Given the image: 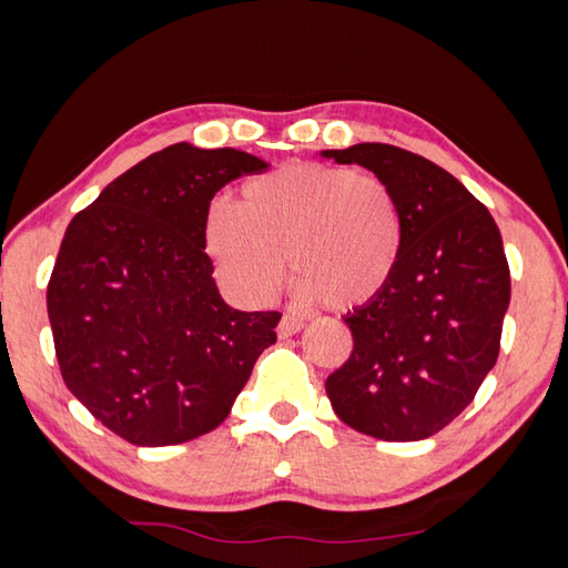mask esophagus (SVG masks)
Masks as SVG:
<instances>
[{
	"instance_id": "1",
	"label": "esophagus",
	"mask_w": 568,
	"mask_h": 568,
	"mask_svg": "<svg viewBox=\"0 0 568 568\" xmlns=\"http://www.w3.org/2000/svg\"><path fill=\"white\" fill-rule=\"evenodd\" d=\"M303 327H305L303 320H297V317H293V315H283L281 324H277V336H281V339H287V336L297 334Z\"/></svg>"
}]
</instances>
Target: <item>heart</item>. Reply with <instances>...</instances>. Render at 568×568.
Listing matches in <instances>:
<instances>
[{
    "label": "heart",
    "instance_id": "1",
    "mask_svg": "<svg viewBox=\"0 0 568 568\" xmlns=\"http://www.w3.org/2000/svg\"><path fill=\"white\" fill-rule=\"evenodd\" d=\"M204 246L236 297L263 305L297 271L300 300L354 310L381 297L403 253V214L378 175L344 165L297 163L253 178L244 204L214 197Z\"/></svg>",
    "mask_w": 568,
    "mask_h": 568
}]
</instances>
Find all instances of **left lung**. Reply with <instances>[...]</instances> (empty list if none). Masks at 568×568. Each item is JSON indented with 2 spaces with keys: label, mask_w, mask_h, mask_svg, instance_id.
Instances as JSON below:
<instances>
[{
  "label": "left lung",
  "mask_w": 568,
  "mask_h": 568,
  "mask_svg": "<svg viewBox=\"0 0 568 568\" xmlns=\"http://www.w3.org/2000/svg\"><path fill=\"white\" fill-rule=\"evenodd\" d=\"M395 192L403 253L390 285L348 312L354 352L324 383L336 417L383 442L437 434L474 400L500 352L510 268L498 224L444 168L388 143L322 151Z\"/></svg>",
  "instance_id": "1"
}]
</instances>
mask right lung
I'll use <instances>...</instances> for the list:
<instances>
[{
	"label": "right lung",
	"mask_w": 568,
	"mask_h": 568,
	"mask_svg": "<svg viewBox=\"0 0 568 568\" xmlns=\"http://www.w3.org/2000/svg\"><path fill=\"white\" fill-rule=\"evenodd\" d=\"M268 163L173 143L106 185L65 229L45 303L68 390L136 446L183 444L232 413L281 312L229 307L204 214Z\"/></svg>",
	"instance_id": "right-lung-1"
}]
</instances>
